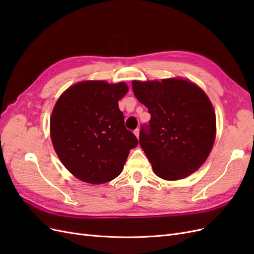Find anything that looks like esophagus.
I'll use <instances>...</instances> for the list:
<instances>
[{
	"label": "esophagus",
	"instance_id": "obj_1",
	"mask_svg": "<svg viewBox=\"0 0 254 254\" xmlns=\"http://www.w3.org/2000/svg\"><path fill=\"white\" fill-rule=\"evenodd\" d=\"M133 133L135 134V136L137 137V139H139V136H140V129L136 128V129L134 130V131H133Z\"/></svg>",
	"mask_w": 254,
	"mask_h": 254
}]
</instances>
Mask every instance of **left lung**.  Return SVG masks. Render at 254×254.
<instances>
[{
  "mask_svg": "<svg viewBox=\"0 0 254 254\" xmlns=\"http://www.w3.org/2000/svg\"><path fill=\"white\" fill-rule=\"evenodd\" d=\"M132 90L148 108L149 124L140 130V145L155 174L179 180L195 173L209 157L216 118L209 97L182 78L132 81Z\"/></svg>",
  "mask_w": 254,
  "mask_h": 254,
  "instance_id": "obj_1",
  "label": "left lung"
}]
</instances>
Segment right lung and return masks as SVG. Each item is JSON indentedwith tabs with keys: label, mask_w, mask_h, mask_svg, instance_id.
I'll use <instances>...</instances> for the list:
<instances>
[{
	"label": "right lung",
	"mask_w": 254,
	"mask_h": 254,
	"mask_svg": "<svg viewBox=\"0 0 254 254\" xmlns=\"http://www.w3.org/2000/svg\"><path fill=\"white\" fill-rule=\"evenodd\" d=\"M127 92L125 82L88 80L75 83L58 98L51 139L60 161L77 179L102 184L117 178L130 149L139 144L119 108Z\"/></svg>",
	"instance_id": "obj_1"
}]
</instances>
